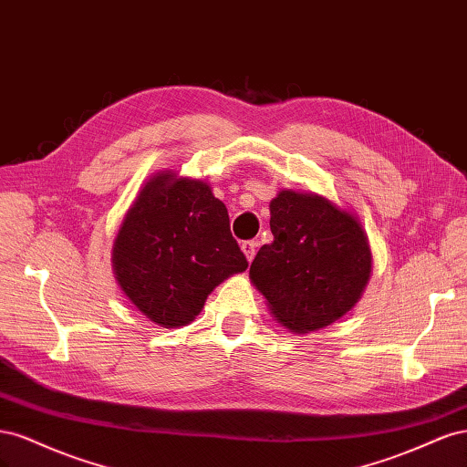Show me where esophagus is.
<instances>
[{"label": "esophagus", "mask_w": 467, "mask_h": 467, "mask_svg": "<svg viewBox=\"0 0 467 467\" xmlns=\"http://www.w3.org/2000/svg\"><path fill=\"white\" fill-rule=\"evenodd\" d=\"M242 251L245 259L251 263L253 259H255V253H257V242H244L242 244Z\"/></svg>", "instance_id": "1"}]
</instances>
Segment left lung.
<instances>
[{"label": "left lung", "mask_w": 467, "mask_h": 467, "mask_svg": "<svg viewBox=\"0 0 467 467\" xmlns=\"http://www.w3.org/2000/svg\"><path fill=\"white\" fill-rule=\"evenodd\" d=\"M271 232L275 242L259 249L249 278L280 325L317 331L355 307L372 271L368 235L355 214L288 189L271 201Z\"/></svg>", "instance_id": "1"}]
</instances>
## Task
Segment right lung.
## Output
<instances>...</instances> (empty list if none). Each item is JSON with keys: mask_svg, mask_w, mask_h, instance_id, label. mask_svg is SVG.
<instances>
[{"mask_svg": "<svg viewBox=\"0 0 467 467\" xmlns=\"http://www.w3.org/2000/svg\"><path fill=\"white\" fill-rule=\"evenodd\" d=\"M247 265L232 237L228 208L208 182L173 171L146 182L112 245L126 298L165 329L191 323L208 294Z\"/></svg>", "mask_w": 467, "mask_h": 467, "instance_id": "add662e5", "label": "right lung"}]
</instances>
